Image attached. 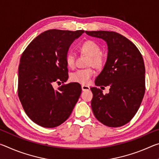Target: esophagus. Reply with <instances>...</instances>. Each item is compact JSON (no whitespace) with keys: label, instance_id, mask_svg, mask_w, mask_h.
I'll list each match as a JSON object with an SVG mask.
<instances>
[{"label":"esophagus","instance_id":"obj_1","mask_svg":"<svg viewBox=\"0 0 159 159\" xmlns=\"http://www.w3.org/2000/svg\"><path fill=\"white\" fill-rule=\"evenodd\" d=\"M81 88H82V90L83 91H86V90H90V87L88 85H83L81 86Z\"/></svg>","mask_w":159,"mask_h":159}]
</instances>
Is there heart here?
Listing matches in <instances>:
<instances>
[{
    "label": "heart",
    "instance_id": "1",
    "mask_svg": "<svg viewBox=\"0 0 159 159\" xmlns=\"http://www.w3.org/2000/svg\"><path fill=\"white\" fill-rule=\"evenodd\" d=\"M80 50L81 52L87 54L90 57L89 66H93L96 69H100L104 64V59L102 56V50L99 45L93 41H86L80 45ZM65 61L66 65L70 68H74L76 64V56L74 53L68 52L66 54ZM95 71L92 69H79L74 72L70 76V79L74 82L80 84H88L89 83Z\"/></svg>",
    "mask_w": 159,
    "mask_h": 159
}]
</instances>
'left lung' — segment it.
Listing matches in <instances>:
<instances>
[{
    "instance_id": "left-lung-1",
    "label": "left lung",
    "mask_w": 159,
    "mask_h": 159,
    "mask_svg": "<svg viewBox=\"0 0 159 159\" xmlns=\"http://www.w3.org/2000/svg\"><path fill=\"white\" fill-rule=\"evenodd\" d=\"M88 36L104 40L108 47L107 59L95 79L97 86H110L109 93L91 88L93 114L109 127H120L134 117L145 92V67L143 58L135 45L114 31H87Z\"/></svg>"
}]
</instances>
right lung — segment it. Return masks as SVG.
Segmentation results:
<instances>
[{
  "label": "right lung",
  "mask_w": 159,
  "mask_h": 159,
  "mask_svg": "<svg viewBox=\"0 0 159 159\" xmlns=\"http://www.w3.org/2000/svg\"><path fill=\"white\" fill-rule=\"evenodd\" d=\"M84 33L51 29L39 35L21 55L18 70V96L31 120L55 128L69 117L81 93L79 83L55 90V83L69 78L65 57L70 45Z\"/></svg>",
  "instance_id": "right-lung-1"
}]
</instances>
